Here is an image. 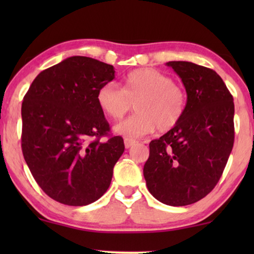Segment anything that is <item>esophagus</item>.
<instances>
[{"mask_svg": "<svg viewBox=\"0 0 254 254\" xmlns=\"http://www.w3.org/2000/svg\"><path fill=\"white\" fill-rule=\"evenodd\" d=\"M125 147H126L127 149H129L131 145L135 144V141L134 140H130V138H125Z\"/></svg>", "mask_w": 254, "mask_h": 254, "instance_id": "1", "label": "esophagus"}]
</instances>
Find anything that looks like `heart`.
Here are the masks:
<instances>
[{
	"instance_id": "b5f03b06",
	"label": "heart",
	"mask_w": 254,
	"mask_h": 254,
	"mask_svg": "<svg viewBox=\"0 0 254 254\" xmlns=\"http://www.w3.org/2000/svg\"><path fill=\"white\" fill-rule=\"evenodd\" d=\"M97 104L113 120L123 118L135 104L137 112L117 124L114 131L136 138L157 127L161 131L176 127L185 113L187 96L169 76L156 69L142 68L125 76L123 89L113 82L100 86Z\"/></svg>"
}]
</instances>
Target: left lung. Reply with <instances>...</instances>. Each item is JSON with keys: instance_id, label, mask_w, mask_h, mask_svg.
I'll use <instances>...</instances> for the list:
<instances>
[{"instance_id": "left-lung-1", "label": "left lung", "mask_w": 254, "mask_h": 254, "mask_svg": "<svg viewBox=\"0 0 254 254\" xmlns=\"http://www.w3.org/2000/svg\"><path fill=\"white\" fill-rule=\"evenodd\" d=\"M187 93L179 124L150 142L143 168L152 196L168 206H187L211 192L234 147V98L213 69L187 61L166 62Z\"/></svg>"}]
</instances>
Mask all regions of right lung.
Wrapping results in <instances>:
<instances>
[{"label":"right lung","instance_id":"1","mask_svg":"<svg viewBox=\"0 0 254 254\" xmlns=\"http://www.w3.org/2000/svg\"><path fill=\"white\" fill-rule=\"evenodd\" d=\"M113 65L70 57L34 78L22 104V150L41 190L68 206L95 202L110 187L125 150L121 136L97 104L99 88L116 77Z\"/></svg>","mask_w":254,"mask_h":254}]
</instances>
